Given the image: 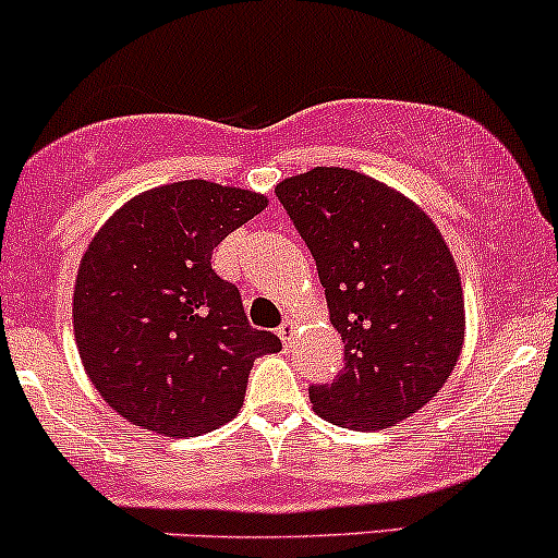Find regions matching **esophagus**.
<instances>
[{"label":"esophagus","instance_id":"1","mask_svg":"<svg viewBox=\"0 0 558 558\" xmlns=\"http://www.w3.org/2000/svg\"><path fill=\"white\" fill-rule=\"evenodd\" d=\"M295 329H298L295 318H284V322H281V327L277 329L279 340L284 342V345H292V337H295Z\"/></svg>","mask_w":558,"mask_h":558}]
</instances>
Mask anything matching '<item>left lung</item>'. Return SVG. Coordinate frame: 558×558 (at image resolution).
I'll return each mask as SVG.
<instances>
[{
  "mask_svg": "<svg viewBox=\"0 0 558 558\" xmlns=\"http://www.w3.org/2000/svg\"><path fill=\"white\" fill-rule=\"evenodd\" d=\"M316 260L345 368L313 385L318 416L387 429L437 396L464 345L459 268L418 205L348 168H313L277 184Z\"/></svg>",
  "mask_w": 558,
  "mask_h": 558,
  "instance_id": "obj_1",
  "label": "left lung"
}]
</instances>
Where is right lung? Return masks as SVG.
I'll return each mask as SVG.
<instances>
[{
	"mask_svg": "<svg viewBox=\"0 0 558 558\" xmlns=\"http://www.w3.org/2000/svg\"><path fill=\"white\" fill-rule=\"evenodd\" d=\"M266 205L258 192L177 181L129 199L94 234L73 331L92 385L131 424L171 437L221 427L242 409L253 361L281 350L210 266Z\"/></svg>",
	"mask_w": 558,
	"mask_h": 558,
	"instance_id": "1",
	"label": "right lung"
}]
</instances>
